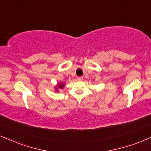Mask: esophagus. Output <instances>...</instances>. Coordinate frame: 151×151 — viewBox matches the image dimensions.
I'll return each mask as SVG.
<instances>
[{"instance_id": "obj_1", "label": "esophagus", "mask_w": 151, "mask_h": 151, "mask_svg": "<svg viewBox=\"0 0 151 151\" xmlns=\"http://www.w3.org/2000/svg\"><path fill=\"white\" fill-rule=\"evenodd\" d=\"M77 80H78V81H82L83 80V77H78V78H77Z\"/></svg>"}]
</instances>
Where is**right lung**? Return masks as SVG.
Wrapping results in <instances>:
<instances>
[{"label": "right lung", "mask_w": 151, "mask_h": 151, "mask_svg": "<svg viewBox=\"0 0 151 151\" xmlns=\"http://www.w3.org/2000/svg\"><path fill=\"white\" fill-rule=\"evenodd\" d=\"M64 83H59V84L57 85V87H58V88L63 89V88H64ZM56 90H57V87H56Z\"/></svg>", "instance_id": "obj_1"}]
</instances>
